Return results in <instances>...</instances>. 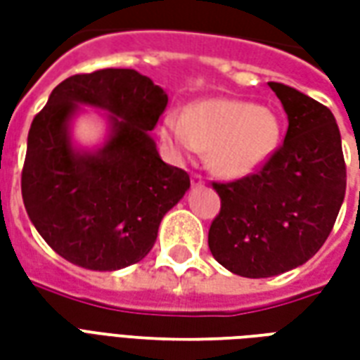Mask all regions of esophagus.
Wrapping results in <instances>:
<instances>
[{
	"label": "esophagus",
	"instance_id": "1",
	"mask_svg": "<svg viewBox=\"0 0 360 360\" xmlns=\"http://www.w3.org/2000/svg\"><path fill=\"white\" fill-rule=\"evenodd\" d=\"M191 183H193V187H200V185H204V179H202V175H193L191 177Z\"/></svg>",
	"mask_w": 360,
	"mask_h": 360
}]
</instances>
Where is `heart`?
<instances>
[{"label": "heart", "instance_id": "1", "mask_svg": "<svg viewBox=\"0 0 360 360\" xmlns=\"http://www.w3.org/2000/svg\"><path fill=\"white\" fill-rule=\"evenodd\" d=\"M162 141L175 156L208 150L210 167L226 179H243L260 172L281 142V121L268 105L233 98H212L185 113H165Z\"/></svg>", "mask_w": 360, "mask_h": 360}]
</instances>
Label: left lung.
<instances>
[{
  "instance_id": "8db88e82",
  "label": "left lung",
  "mask_w": 360,
  "mask_h": 360,
  "mask_svg": "<svg viewBox=\"0 0 360 360\" xmlns=\"http://www.w3.org/2000/svg\"><path fill=\"white\" fill-rule=\"evenodd\" d=\"M287 113L283 144L255 175L214 183L221 210L208 247L243 278H271L302 266L332 231L345 198L341 134L326 105L281 82H268Z\"/></svg>"
}]
</instances>
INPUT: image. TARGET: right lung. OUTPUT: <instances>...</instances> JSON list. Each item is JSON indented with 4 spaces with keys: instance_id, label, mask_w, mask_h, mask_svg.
I'll return each instance as SVG.
<instances>
[{
    "instance_id": "1",
    "label": "right lung",
    "mask_w": 360,
    "mask_h": 360,
    "mask_svg": "<svg viewBox=\"0 0 360 360\" xmlns=\"http://www.w3.org/2000/svg\"><path fill=\"white\" fill-rule=\"evenodd\" d=\"M165 105V90L134 69L73 75L51 90L28 131L20 188L28 218L59 257L113 271L152 250L162 218L191 187L148 133ZM84 107L100 109L108 125L94 149L72 141Z\"/></svg>"
}]
</instances>
